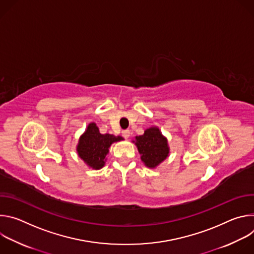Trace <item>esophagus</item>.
Instances as JSON below:
<instances>
[{
    "mask_svg": "<svg viewBox=\"0 0 254 254\" xmlns=\"http://www.w3.org/2000/svg\"><path fill=\"white\" fill-rule=\"evenodd\" d=\"M123 136L125 137V138H128V136H129V130L128 129H125V130H123Z\"/></svg>",
    "mask_w": 254,
    "mask_h": 254,
    "instance_id": "esophagus-1",
    "label": "esophagus"
}]
</instances>
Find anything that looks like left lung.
Segmentation results:
<instances>
[{"instance_id": "1", "label": "left lung", "mask_w": 254, "mask_h": 254, "mask_svg": "<svg viewBox=\"0 0 254 254\" xmlns=\"http://www.w3.org/2000/svg\"><path fill=\"white\" fill-rule=\"evenodd\" d=\"M135 144L140 159L149 168H155L169 155L167 138L158 127H150L142 135L135 136Z\"/></svg>"}]
</instances>
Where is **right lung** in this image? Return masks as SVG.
<instances>
[{"instance_id":"right-lung-1","label":"right lung","mask_w":254,"mask_h":254,"mask_svg":"<svg viewBox=\"0 0 254 254\" xmlns=\"http://www.w3.org/2000/svg\"><path fill=\"white\" fill-rule=\"evenodd\" d=\"M122 139L124 138L120 135L101 134L96 125L92 123L88 125L86 131L80 136L77 146L78 156L92 169H101L112 143Z\"/></svg>"}]
</instances>
